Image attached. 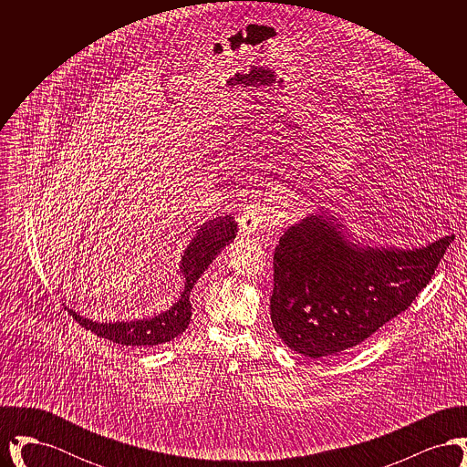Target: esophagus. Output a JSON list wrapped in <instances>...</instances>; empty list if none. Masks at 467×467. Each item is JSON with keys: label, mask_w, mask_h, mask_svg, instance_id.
Instances as JSON below:
<instances>
[{"label": "esophagus", "mask_w": 467, "mask_h": 467, "mask_svg": "<svg viewBox=\"0 0 467 467\" xmlns=\"http://www.w3.org/2000/svg\"><path fill=\"white\" fill-rule=\"evenodd\" d=\"M265 212L261 208V202H250L246 204L244 210L238 215V223H240V231L244 234H255L265 227Z\"/></svg>", "instance_id": "esophagus-1"}]
</instances>
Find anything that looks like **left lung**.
I'll use <instances>...</instances> for the list:
<instances>
[{
    "instance_id": "8db88e82",
    "label": "left lung",
    "mask_w": 467,
    "mask_h": 467,
    "mask_svg": "<svg viewBox=\"0 0 467 467\" xmlns=\"http://www.w3.org/2000/svg\"><path fill=\"white\" fill-rule=\"evenodd\" d=\"M453 240L377 244L357 240L331 210L310 213L284 231L273 254V327L301 356H339L413 303Z\"/></svg>"
}]
</instances>
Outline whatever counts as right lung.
<instances>
[{"instance_id":"right-lung-1","label":"right lung","mask_w":467,"mask_h":467,"mask_svg":"<svg viewBox=\"0 0 467 467\" xmlns=\"http://www.w3.org/2000/svg\"><path fill=\"white\" fill-rule=\"evenodd\" d=\"M236 223L231 215L219 217L201 223L196 234L185 246L178 275L183 282L177 301L168 310L154 313L152 317H140L128 320H92L71 308L69 315L86 329L99 337L110 339L113 343L126 347H154L162 345L183 333L192 317L191 292L194 289L201 275L213 263V259L223 248L236 238Z\"/></svg>"}]
</instances>
